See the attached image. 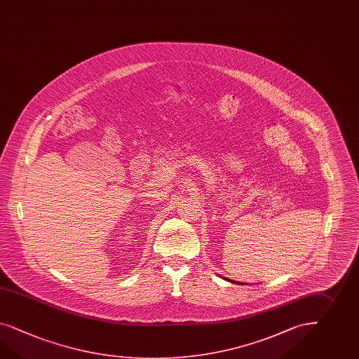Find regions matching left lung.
<instances>
[{
  "instance_id": "1",
  "label": "left lung",
  "mask_w": 359,
  "mask_h": 359,
  "mask_svg": "<svg viewBox=\"0 0 359 359\" xmlns=\"http://www.w3.org/2000/svg\"><path fill=\"white\" fill-rule=\"evenodd\" d=\"M224 280H227V278H224ZM227 281L235 282V281H231V280H227ZM235 283H239V282H235ZM239 285H244V283H239Z\"/></svg>"
}]
</instances>
